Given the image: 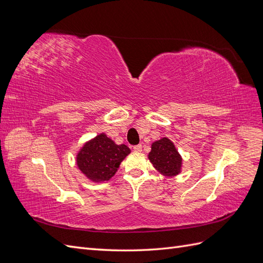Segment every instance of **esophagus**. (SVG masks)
I'll return each instance as SVG.
<instances>
[{
	"instance_id": "esophagus-1",
	"label": "esophagus",
	"mask_w": 263,
	"mask_h": 263,
	"mask_svg": "<svg viewBox=\"0 0 263 263\" xmlns=\"http://www.w3.org/2000/svg\"><path fill=\"white\" fill-rule=\"evenodd\" d=\"M133 149H134L135 151H137V153H139V151L142 150V146H141V145H136V146H134Z\"/></svg>"
}]
</instances>
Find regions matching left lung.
<instances>
[{
  "label": "left lung",
  "mask_w": 263,
  "mask_h": 263,
  "mask_svg": "<svg viewBox=\"0 0 263 263\" xmlns=\"http://www.w3.org/2000/svg\"><path fill=\"white\" fill-rule=\"evenodd\" d=\"M149 160L155 168L165 177H174L180 173L182 158L173 142L168 138H161L151 145Z\"/></svg>",
  "instance_id": "left-lung-1"
}]
</instances>
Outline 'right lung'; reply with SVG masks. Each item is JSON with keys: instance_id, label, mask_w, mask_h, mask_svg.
<instances>
[{"instance_id": "1", "label": "right lung", "mask_w": 263, "mask_h": 263, "mask_svg": "<svg viewBox=\"0 0 263 263\" xmlns=\"http://www.w3.org/2000/svg\"><path fill=\"white\" fill-rule=\"evenodd\" d=\"M130 149L126 145H116L105 134H100L87 141L79 151L77 164L83 174L94 182L107 181L119 168V164Z\"/></svg>"}]
</instances>
